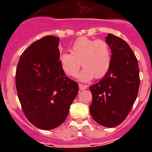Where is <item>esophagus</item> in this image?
<instances>
[{
	"mask_svg": "<svg viewBox=\"0 0 152 152\" xmlns=\"http://www.w3.org/2000/svg\"><path fill=\"white\" fill-rule=\"evenodd\" d=\"M79 88H80V90H85V89L87 88V86L85 85H83V84H79Z\"/></svg>",
	"mask_w": 152,
	"mask_h": 152,
	"instance_id": "34e87169",
	"label": "esophagus"
}]
</instances>
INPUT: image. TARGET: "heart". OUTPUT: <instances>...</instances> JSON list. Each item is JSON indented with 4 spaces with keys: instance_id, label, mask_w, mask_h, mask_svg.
Masks as SVG:
<instances>
[{
    "instance_id": "heart-1",
    "label": "heart",
    "mask_w": 152,
    "mask_h": 152,
    "mask_svg": "<svg viewBox=\"0 0 152 152\" xmlns=\"http://www.w3.org/2000/svg\"><path fill=\"white\" fill-rule=\"evenodd\" d=\"M70 52L60 54L61 67L65 74L74 77L82 65L84 69L79 75V79L83 82H88L94 77H104L111 65V50L104 39L80 37L75 41Z\"/></svg>"
}]
</instances>
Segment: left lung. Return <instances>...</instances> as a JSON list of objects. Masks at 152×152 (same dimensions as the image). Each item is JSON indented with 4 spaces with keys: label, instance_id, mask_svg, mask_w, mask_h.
I'll list each match as a JSON object with an SVG mask.
<instances>
[{
    "label": "left lung",
    "instance_id": "1",
    "mask_svg": "<svg viewBox=\"0 0 152 152\" xmlns=\"http://www.w3.org/2000/svg\"><path fill=\"white\" fill-rule=\"evenodd\" d=\"M106 42L111 49V65L104 77L90 87V112L95 121L111 128L121 124L131 111L138 94L140 76L137 58L126 41L109 34Z\"/></svg>",
    "mask_w": 152,
    "mask_h": 152
}]
</instances>
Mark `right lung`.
<instances>
[{
    "instance_id": "right-lung-1",
    "label": "right lung",
    "mask_w": 152,
    "mask_h": 152,
    "mask_svg": "<svg viewBox=\"0 0 152 152\" xmlns=\"http://www.w3.org/2000/svg\"><path fill=\"white\" fill-rule=\"evenodd\" d=\"M59 38L45 36L21 54L15 83L27 119L37 128L53 129L66 119L79 85L65 75L59 63Z\"/></svg>"
}]
</instances>
